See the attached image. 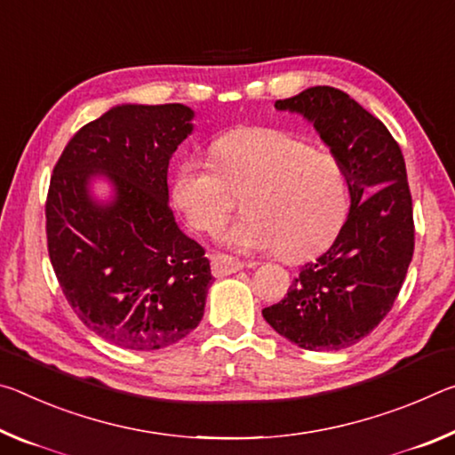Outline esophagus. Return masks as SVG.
<instances>
[{
    "label": "esophagus",
    "instance_id": "obj_1",
    "mask_svg": "<svg viewBox=\"0 0 455 455\" xmlns=\"http://www.w3.org/2000/svg\"><path fill=\"white\" fill-rule=\"evenodd\" d=\"M243 267V262L237 258H232L228 254H213L212 256V272L213 276H228V274H235Z\"/></svg>",
    "mask_w": 455,
    "mask_h": 455
}]
</instances>
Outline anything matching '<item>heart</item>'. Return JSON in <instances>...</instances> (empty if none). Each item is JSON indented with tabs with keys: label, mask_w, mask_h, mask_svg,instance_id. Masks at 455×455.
Segmentation results:
<instances>
[{
	"label": "heart",
	"mask_w": 455,
	"mask_h": 455,
	"mask_svg": "<svg viewBox=\"0 0 455 455\" xmlns=\"http://www.w3.org/2000/svg\"><path fill=\"white\" fill-rule=\"evenodd\" d=\"M212 163L179 161L171 197L193 229L213 234L242 193L243 218L223 234L242 251H270L298 262L320 254L339 235L348 213L345 169L288 132L234 131L213 140Z\"/></svg>",
	"instance_id": "obj_1"
}]
</instances>
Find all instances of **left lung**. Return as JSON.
<instances>
[{"mask_svg":"<svg viewBox=\"0 0 455 455\" xmlns=\"http://www.w3.org/2000/svg\"><path fill=\"white\" fill-rule=\"evenodd\" d=\"M315 124L345 169L351 212L337 240L302 266L266 323L307 351L359 342L391 310L413 258L415 226L403 153L387 126L347 92L312 86L276 100Z\"/></svg>","mask_w":455,"mask_h":455,"instance_id":"8db88e82","label":"left lung"}]
</instances>
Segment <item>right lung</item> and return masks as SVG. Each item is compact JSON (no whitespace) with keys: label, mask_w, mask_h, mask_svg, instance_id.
<instances>
[{"label":"right lung","mask_w":455,"mask_h":455,"mask_svg":"<svg viewBox=\"0 0 455 455\" xmlns=\"http://www.w3.org/2000/svg\"><path fill=\"white\" fill-rule=\"evenodd\" d=\"M185 104H121L82 126L60 155L46 199L48 254L78 318L131 351L175 345L204 318L213 276L205 250L169 207L171 155L191 135ZM94 174L110 204L87 191Z\"/></svg>","instance_id":"right-lung-1"}]
</instances>
